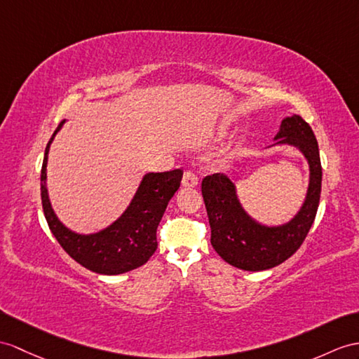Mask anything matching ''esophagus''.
I'll list each match as a JSON object with an SVG mask.
<instances>
[{"label":"esophagus","instance_id":"1","mask_svg":"<svg viewBox=\"0 0 359 359\" xmlns=\"http://www.w3.org/2000/svg\"><path fill=\"white\" fill-rule=\"evenodd\" d=\"M198 181H199V180H198V177H196V173L187 170V172H184V175H182L181 184L184 186V187H196V186H198Z\"/></svg>","mask_w":359,"mask_h":359}]
</instances>
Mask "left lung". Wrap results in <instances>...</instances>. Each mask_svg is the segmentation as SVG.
Instances as JSON below:
<instances>
[{
    "label": "left lung",
    "mask_w": 359,
    "mask_h": 359,
    "mask_svg": "<svg viewBox=\"0 0 359 359\" xmlns=\"http://www.w3.org/2000/svg\"><path fill=\"white\" fill-rule=\"evenodd\" d=\"M276 144L299 149L309 164L306 199L290 222L268 226L256 222L239 203L236 186L224 173L208 175L201 190L207 208L212 245L226 264L245 271L274 268L300 248L316 219L321 194V161L317 138L300 116L283 118Z\"/></svg>",
    "instance_id": "1"
}]
</instances>
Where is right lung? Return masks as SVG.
Here are the masks:
<instances>
[{"mask_svg":"<svg viewBox=\"0 0 359 359\" xmlns=\"http://www.w3.org/2000/svg\"><path fill=\"white\" fill-rule=\"evenodd\" d=\"M64 123L65 120L60 121L50 138L41 170L42 208L51 233L69 257L93 273L116 276L144 265L158 245L156 229L165 207L181 184L182 170L146 173L130 204L117 221L93 234L74 233L57 219L46 186L50 144Z\"/></svg>","mask_w":359,"mask_h":359,"instance_id":"obj_1","label":"right lung"}]
</instances>
